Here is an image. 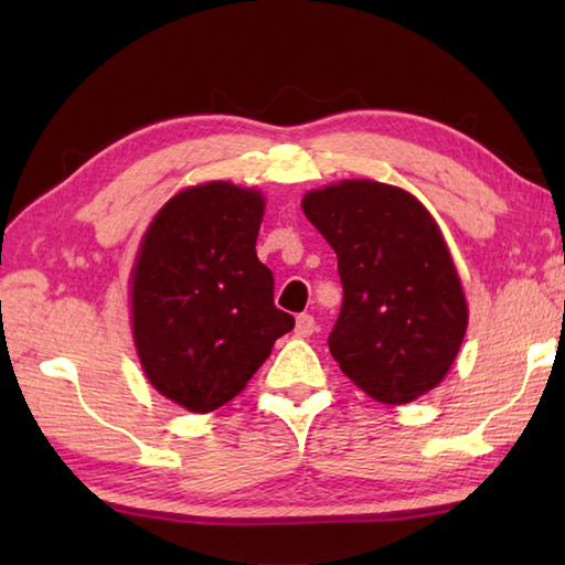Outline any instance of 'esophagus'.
<instances>
[{
  "label": "esophagus",
  "instance_id": "1",
  "mask_svg": "<svg viewBox=\"0 0 565 565\" xmlns=\"http://www.w3.org/2000/svg\"><path fill=\"white\" fill-rule=\"evenodd\" d=\"M296 338H310V334L316 332V318L308 316V313H301L296 318Z\"/></svg>",
  "mask_w": 565,
  "mask_h": 565
}]
</instances>
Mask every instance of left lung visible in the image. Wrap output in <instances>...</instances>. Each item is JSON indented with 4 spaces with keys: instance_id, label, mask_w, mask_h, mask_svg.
I'll return each instance as SVG.
<instances>
[{
    "instance_id": "1",
    "label": "left lung",
    "mask_w": 565,
    "mask_h": 565,
    "mask_svg": "<svg viewBox=\"0 0 565 565\" xmlns=\"http://www.w3.org/2000/svg\"><path fill=\"white\" fill-rule=\"evenodd\" d=\"M301 206L338 255L344 298L328 344L342 374L391 405L435 388L459 354L468 308L429 211L371 179L308 191Z\"/></svg>"
}]
</instances>
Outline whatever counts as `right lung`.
<instances>
[{
    "label": "right lung",
    "instance_id": "add662e5",
    "mask_svg": "<svg viewBox=\"0 0 565 565\" xmlns=\"http://www.w3.org/2000/svg\"><path fill=\"white\" fill-rule=\"evenodd\" d=\"M264 196L209 182L179 191L142 235L130 274L134 340L148 381L191 413H211L247 386L294 330L257 259Z\"/></svg>",
    "mask_w": 565,
    "mask_h": 565
}]
</instances>
